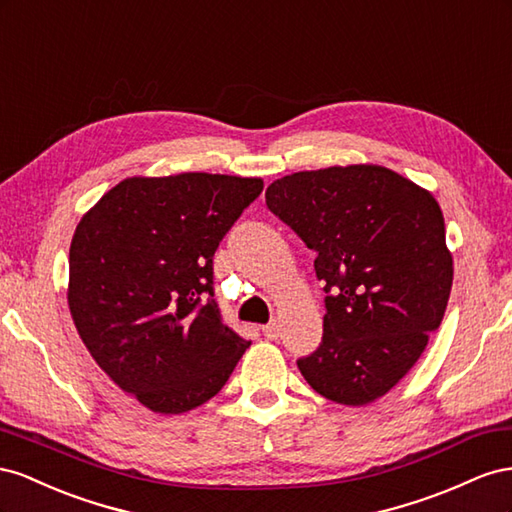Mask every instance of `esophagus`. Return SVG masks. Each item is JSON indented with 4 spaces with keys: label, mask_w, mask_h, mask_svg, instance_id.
<instances>
[{
    "label": "esophagus",
    "mask_w": 512,
    "mask_h": 512,
    "mask_svg": "<svg viewBox=\"0 0 512 512\" xmlns=\"http://www.w3.org/2000/svg\"><path fill=\"white\" fill-rule=\"evenodd\" d=\"M261 332H264V337L266 339H276L279 337V324H276V321H270V324H266V326H261Z\"/></svg>",
    "instance_id": "esophagus-1"
}]
</instances>
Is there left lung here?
I'll return each instance as SVG.
<instances>
[{"instance_id": "left-lung-1", "label": "left lung", "mask_w": 512, "mask_h": 512, "mask_svg": "<svg viewBox=\"0 0 512 512\" xmlns=\"http://www.w3.org/2000/svg\"><path fill=\"white\" fill-rule=\"evenodd\" d=\"M270 212L317 253L324 337L298 360L334 403L367 405L397 386L440 328L452 255L435 197L392 169L298 171L266 191Z\"/></svg>"}]
</instances>
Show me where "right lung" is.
Listing matches in <instances>:
<instances>
[{"label":"right lung","instance_id":"obj_1","mask_svg":"<svg viewBox=\"0 0 512 512\" xmlns=\"http://www.w3.org/2000/svg\"><path fill=\"white\" fill-rule=\"evenodd\" d=\"M261 178H126L79 221L68 306L115 384L156 414H182L225 386L251 341L214 300L218 242L259 197Z\"/></svg>","mask_w":512,"mask_h":512}]
</instances>
